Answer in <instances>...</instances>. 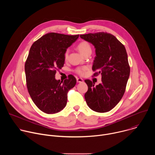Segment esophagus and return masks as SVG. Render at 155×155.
I'll list each match as a JSON object with an SVG mask.
<instances>
[{
	"mask_svg": "<svg viewBox=\"0 0 155 155\" xmlns=\"http://www.w3.org/2000/svg\"><path fill=\"white\" fill-rule=\"evenodd\" d=\"M77 81L78 83H82V82H83V80L81 78H77Z\"/></svg>",
	"mask_w": 155,
	"mask_h": 155,
	"instance_id": "obj_1",
	"label": "esophagus"
}]
</instances>
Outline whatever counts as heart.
Listing matches in <instances>:
<instances>
[{
    "mask_svg": "<svg viewBox=\"0 0 155 155\" xmlns=\"http://www.w3.org/2000/svg\"><path fill=\"white\" fill-rule=\"evenodd\" d=\"M77 48L83 55H84V54L88 52L91 53V47L90 45V43L86 41H82L81 42L78 43V45H77ZM68 54H69V50H66L64 53V58L65 59L68 58ZM86 69V67L80 68L76 69V72L80 75H83Z\"/></svg>",
    "mask_w": 155,
    "mask_h": 155,
    "instance_id": "b5f03b06",
    "label": "heart"
}]
</instances>
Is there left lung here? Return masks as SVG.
I'll return each instance as SVG.
<instances>
[{
	"label": "left lung",
	"instance_id": "obj_1",
	"mask_svg": "<svg viewBox=\"0 0 155 155\" xmlns=\"http://www.w3.org/2000/svg\"><path fill=\"white\" fill-rule=\"evenodd\" d=\"M80 37L94 47L92 69L97 71L94 76H102V82L96 86L90 80H84L88 87L84 94L86 104L95 112H107L118 104L125 92L130 74L126 48L114 35L106 32Z\"/></svg>",
	"mask_w": 155,
	"mask_h": 155
}]
</instances>
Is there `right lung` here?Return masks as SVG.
I'll return each instance as SVG.
<instances>
[{
    "mask_svg": "<svg viewBox=\"0 0 155 155\" xmlns=\"http://www.w3.org/2000/svg\"><path fill=\"white\" fill-rule=\"evenodd\" d=\"M79 35L48 33L31 46L25 63L28 92L36 106L42 112L53 114L67 104L68 93L77 83L72 75L61 81L55 78L57 69L64 64V53Z\"/></svg>",
    "mask_w": 155,
    "mask_h": 155,
    "instance_id": "1",
    "label": "right lung"
}]
</instances>
